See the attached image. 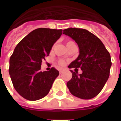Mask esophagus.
Returning a JSON list of instances; mask_svg holds the SVG:
<instances>
[{"mask_svg":"<svg viewBox=\"0 0 121 121\" xmlns=\"http://www.w3.org/2000/svg\"><path fill=\"white\" fill-rule=\"evenodd\" d=\"M59 73H60V74H61L62 73H63V70H62V69L60 70V71H59Z\"/></svg>","mask_w":121,"mask_h":121,"instance_id":"34e87169","label":"esophagus"}]
</instances>
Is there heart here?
I'll return each instance as SVG.
<instances>
[{
	"label": "heart",
	"instance_id": "b5f03b06",
	"mask_svg": "<svg viewBox=\"0 0 121 121\" xmlns=\"http://www.w3.org/2000/svg\"><path fill=\"white\" fill-rule=\"evenodd\" d=\"M66 44H67V46H69V45H72V44H74V43L73 41H72L68 40V41H66ZM58 63L60 65L62 66L65 64V61L63 60H59L58 61Z\"/></svg>",
	"mask_w": 121,
	"mask_h": 121
}]
</instances>
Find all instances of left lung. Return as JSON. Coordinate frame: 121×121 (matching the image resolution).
<instances>
[{"mask_svg":"<svg viewBox=\"0 0 121 121\" xmlns=\"http://www.w3.org/2000/svg\"><path fill=\"white\" fill-rule=\"evenodd\" d=\"M78 45L80 54L68 66L80 68L82 73L71 71L72 78L67 83L72 95L82 99H91L103 89L109 76L111 56L100 39L88 30L69 28L63 30Z\"/></svg>","mask_w":121,"mask_h":121,"instance_id":"obj_1","label":"left lung"}]
</instances>
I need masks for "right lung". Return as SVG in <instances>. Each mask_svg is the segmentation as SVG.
I'll list each match as a JSON object with an SVG mask.
<instances>
[{"mask_svg": "<svg viewBox=\"0 0 121 121\" xmlns=\"http://www.w3.org/2000/svg\"><path fill=\"white\" fill-rule=\"evenodd\" d=\"M61 34V29L37 28L16 46L9 59V73L14 88L25 99L37 100L49 93L59 71L54 67L49 71L40 69Z\"/></svg>", "mask_w": 121, "mask_h": 121, "instance_id": "obj_1", "label": "right lung"}]
</instances>
